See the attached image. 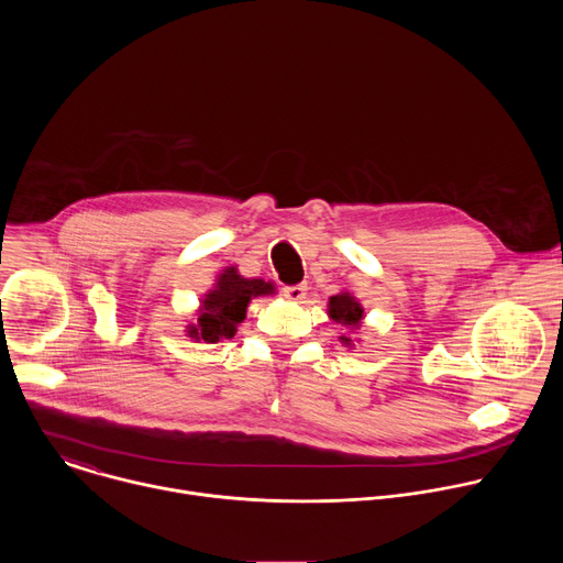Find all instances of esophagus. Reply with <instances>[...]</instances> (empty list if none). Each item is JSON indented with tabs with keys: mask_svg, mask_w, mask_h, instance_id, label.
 <instances>
[{
	"mask_svg": "<svg viewBox=\"0 0 563 563\" xmlns=\"http://www.w3.org/2000/svg\"><path fill=\"white\" fill-rule=\"evenodd\" d=\"M305 294H307V285H305V283H298V285H287V287L283 289V296H285L287 300H291V302H302Z\"/></svg>",
	"mask_w": 563,
	"mask_h": 563,
	"instance_id": "esophagus-1",
	"label": "esophagus"
}]
</instances>
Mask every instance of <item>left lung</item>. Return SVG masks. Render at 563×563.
<instances>
[{
    "label": "left lung",
    "mask_w": 563,
    "mask_h": 563,
    "mask_svg": "<svg viewBox=\"0 0 563 563\" xmlns=\"http://www.w3.org/2000/svg\"><path fill=\"white\" fill-rule=\"evenodd\" d=\"M330 316L336 320V323H341V325L358 328L361 318H363V309H361V305L354 300V296H350V294H339V296H332V298H330ZM341 341H343L345 345L350 343L347 336H341Z\"/></svg>",
    "instance_id": "1"
}]
</instances>
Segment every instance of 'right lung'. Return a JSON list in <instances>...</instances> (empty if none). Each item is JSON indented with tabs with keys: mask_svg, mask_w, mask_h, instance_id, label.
I'll return each mask as SVG.
<instances>
[{
	"mask_svg": "<svg viewBox=\"0 0 563 563\" xmlns=\"http://www.w3.org/2000/svg\"><path fill=\"white\" fill-rule=\"evenodd\" d=\"M274 287L265 280H250L238 276L233 267H229L220 278L216 289L207 294L202 300V309L198 313V325L189 328V336L196 341L216 343L220 339H231L235 334L238 323H243L247 305L254 296L272 294Z\"/></svg>",
	"mask_w": 563,
	"mask_h": 563,
	"instance_id": "add662e5",
	"label": "right lung"
}]
</instances>
